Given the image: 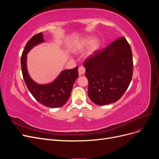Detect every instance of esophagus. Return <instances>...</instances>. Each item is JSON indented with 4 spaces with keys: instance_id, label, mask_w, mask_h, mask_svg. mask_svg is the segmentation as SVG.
Returning <instances> with one entry per match:
<instances>
[{
    "instance_id": "1",
    "label": "esophagus",
    "mask_w": 159,
    "mask_h": 159,
    "mask_svg": "<svg viewBox=\"0 0 159 159\" xmlns=\"http://www.w3.org/2000/svg\"><path fill=\"white\" fill-rule=\"evenodd\" d=\"M78 72H79V75H84L85 72V68L84 66H80L79 69H78Z\"/></svg>"
}]
</instances>
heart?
Returning a JSON list of instances; mask_svg holds the SVG:
<instances>
[{"label": "heart", "mask_w": 159, "mask_h": 159, "mask_svg": "<svg viewBox=\"0 0 159 159\" xmlns=\"http://www.w3.org/2000/svg\"><path fill=\"white\" fill-rule=\"evenodd\" d=\"M89 44V48L88 50V54L89 55H91L93 54L95 52L97 51L99 47V42L98 40L95 39L92 42H91V37H86L82 39L79 40L76 43L75 45V49L76 50H84L86 47H87Z\"/></svg>", "instance_id": "heart-1"}]
</instances>
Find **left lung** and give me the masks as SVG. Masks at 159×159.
<instances>
[{"instance_id": "1", "label": "left lung", "mask_w": 159, "mask_h": 159, "mask_svg": "<svg viewBox=\"0 0 159 159\" xmlns=\"http://www.w3.org/2000/svg\"><path fill=\"white\" fill-rule=\"evenodd\" d=\"M84 66L88 80V96L95 104L116 102L127 89L133 71L131 46L120 37L88 56Z\"/></svg>"}]
</instances>
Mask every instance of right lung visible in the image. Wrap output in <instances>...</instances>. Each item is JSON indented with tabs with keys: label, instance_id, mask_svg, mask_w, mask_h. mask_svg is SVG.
I'll return each instance as SVG.
<instances>
[{
	"label": "right lung",
	"instance_id": "add662e5",
	"mask_svg": "<svg viewBox=\"0 0 159 159\" xmlns=\"http://www.w3.org/2000/svg\"><path fill=\"white\" fill-rule=\"evenodd\" d=\"M44 41L42 33H38L26 43L20 59L23 78L28 90L40 103L50 108L61 107L70 97L74 84L79 75L78 66L62 71L57 79L51 84L39 85L35 83L28 73L26 54L34 46Z\"/></svg>",
	"mask_w": 159,
	"mask_h": 159
}]
</instances>
